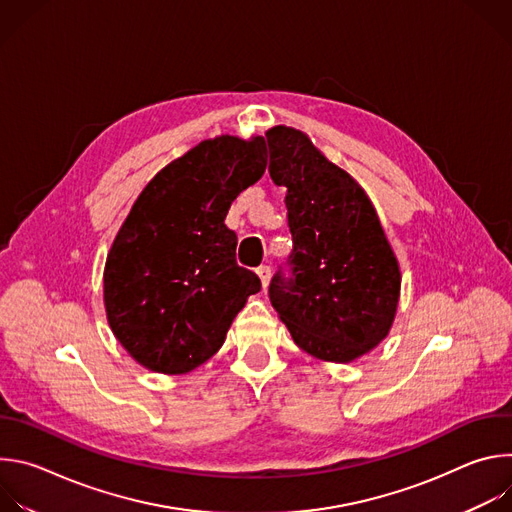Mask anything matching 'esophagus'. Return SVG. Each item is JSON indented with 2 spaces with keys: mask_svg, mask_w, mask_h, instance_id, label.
<instances>
[{
  "mask_svg": "<svg viewBox=\"0 0 512 512\" xmlns=\"http://www.w3.org/2000/svg\"><path fill=\"white\" fill-rule=\"evenodd\" d=\"M257 277L261 279V287H263V289H267V285H269V279H271V269H269L267 265H261V267H257Z\"/></svg>",
  "mask_w": 512,
  "mask_h": 512,
  "instance_id": "obj_1",
  "label": "esophagus"
}]
</instances>
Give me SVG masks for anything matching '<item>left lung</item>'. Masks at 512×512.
I'll use <instances>...</instances> for the list:
<instances>
[{"label": "left lung", "instance_id": "obj_1", "mask_svg": "<svg viewBox=\"0 0 512 512\" xmlns=\"http://www.w3.org/2000/svg\"><path fill=\"white\" fill-rule=\"evenodd\" d=\"M265 137L269 176L287 188L294 237V279H271V306L302 350L326 362H352L393 326L399 261L367 192L306 133L275 125Z\"/></svg>", "mask_w": 512, "mask_h": 512}]
</instances>
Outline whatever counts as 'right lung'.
Masks as SVG:
<instances>
[{
    "mask_svg": "<svg viewBox=\"0 0 512 512\" xmlns=\"http://www.w3.org/2000/svg\"><path fill=\"white\" fill-rule=\"evenodd\" d=\"M267 166L261 135L200 141L141 190L103 271L107 322L143 369L184 375L223 346L259 277L237 265L225 225Z\"/></svg>",
    "mask_w": 512,
    "mask_h": 512,
    "instance_id": "1",
    "label": "right lung"
}]
</instances>
